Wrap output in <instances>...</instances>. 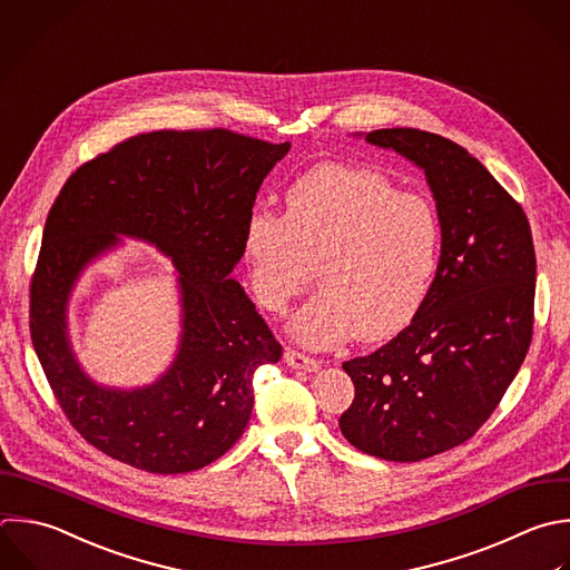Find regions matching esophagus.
<instances>
[{
    "mask_svg": "<svg viewBox=\"0 0 570 570\" xmlns=\"http://www.w3.org/2000/svg\"><path fill=\"white\" fill-rule=\"evenodd\" d=\"M285 361H287L289 367H294V370H305V372H316V370L321 367L316 358L305 356V354H301V352H296V350H285Z\"/></svg>",
    "mask_w": 570,
    "mask_h": 570,
    "instance_id": "obj_1",
    "label": "esophagus"
}]
</instances>
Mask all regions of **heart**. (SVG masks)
I'll return each instance as SVG.
<instances>
[{
  "label": "heart",
  "instance_id": "b5f03b06",
  "mask_svg": "<svg viewBox=\"0 0 570 570\" xmlns=\"http://www.w3.org/2000/svg\"><path fill=\"white\" fill-rule=\"evenodd\" d=\"M285 205V214L256 207L247 216L243 254L269 312L305 292L318 265L323 289L294 314V341H376L412 323L441 258V220L430 198L399 191L379 171L330 163L303 174Z\"/></svg>",
  "mask_w": 570,
  "mask_h": 570
}]
</instances>
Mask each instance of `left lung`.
Listing matches in <instances>:
<instances>
[{
	"mask_svg": "<svg viewBox=\"0 0 570 570\" xmlns=\"http://www.w3.org/2000/svg\"><path fill=\"white\" fill-rule=\"evenodd\" d=\"M365 140L423 169L441 220V258L412 323L343 363L354 401L338 428L365 454L421 461L468 441L525 358L532 234L521 205L456 142L419 129H379Z\"/></svg>",
	"mask_w": 570,
	"mask_h": 570,
	"instance_id": "8db88e82",
	"label": "left lung"
}]
</instances>
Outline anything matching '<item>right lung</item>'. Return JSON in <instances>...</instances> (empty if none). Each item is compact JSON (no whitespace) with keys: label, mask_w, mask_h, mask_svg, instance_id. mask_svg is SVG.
Here are the masks:
<instances>
[{"label":"right lung","mask_w":570,"mask_h":570,"mask_svg":"<svg viewBox=\"0 0 570 570\" xmlns=\"http://www.w3.org/2000/svg\"><path fill=\"white\" fill-rule=\"evenodd\" d=\"M289 151L229 129L151 131L82 165L53 203L31 281V338L71 425L98 450L154 474L223 456L245 432L254 372L281 343L238 281L243 234L265 176ZM120 235L157 245L179 269L184 332L147 389H105L68 341V298Z\"/></svg>","instance_id":"add662e5"}]
</instances>
